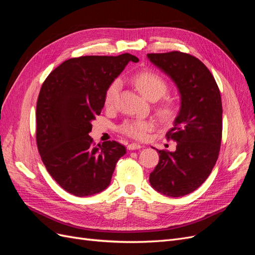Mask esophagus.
Wrapping results in <instances>:
<instances>
[{
    "instance_id": "34e87169",
    "label": "esophagus",
    "mask_w": 255,
    "mask_h": 255,
    "mask_svg": "<svg viewBox=\"0 0 255 255\" xmlns=\"http://www.w3.org/2000/svg\"><path fill=\"white\" fill-rule=\"evenodd\" d=\"M140 148H141V145H140L139 143H129V144L128 145V149L130 150V151L138 150V149H140Z\"/></svg>"
}]
</instances>
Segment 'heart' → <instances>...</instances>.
Returning <instances> with one entry per match:
<instances>
[{"label":"heart","instance_id":"obj_1","mask_svg":"<svg viewBox=\"0 0 255 255\" xmlns=\"http://www.w3.org/2000/svg\"><path fill=\"white\" fill-rule=\"evenodd\" d=\"M133 83L140 94L150 101H156V100L165 96L168 90L166 81L159 74L149 70L136 74L133 78ZM120 89V80H115L110 84V86L106 89L104 99L107 107L115 105ZM177 112H179V106L171 99H166L157 109L158 116L165 122H171L176 117ZM153 128L154 122L152 120L128 119L120 126L119 130L122 134L135 138V139H143L146 136V133L150 132Z\"/></svg>","mask_w":255,"mask_h":255}]
</instances>
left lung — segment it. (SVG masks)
Listing matches in <instances>:
<instances>
[{
	"label": "left lung",
	"instance_id": "1",
	"mask_svg": "<svg viewBox=\"0 0 255 255\" xmlns=\"http://www.w3.org/2000/svg\"><path fill=\"white\" fill-rule=\"evenodd\" d=\"M175 84L180 111L167 138L176 150H157L159 161L150 173L151 186L159 194L176 198L188 195L204 183L217 161L222 134L220 91L213 74L195 56L182 52L146 55Z\"/></svg>",
	"mask_w": 255,
	"mask_h": 255
}]
</instances>
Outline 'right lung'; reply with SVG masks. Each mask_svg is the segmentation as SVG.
Returning a JSON list of instances; mask_svg holds the SVG:
<instances>
[{"mask_svg":"<svg viewBox=\"0 0 255 255\" xmlns=\"http://www.w3.org/2000/svg\"><path fill=\"white\" fill-rule=\"evenodd\" d=\"M138 60L128 53L71 58L42 84L36 107L38 151L51 176L69 194L90 197L110 186L127 149L115 140L96 145L89 132L107 87L129 61Z\"/></svg>","mask_w":255,"mask_h":255,"instance_id":"obj_1","label":"right lung"}]
</instances>
